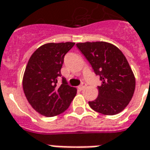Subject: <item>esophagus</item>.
I'll list each match as a JSON object with an SVG mask.
<instances>
[{
	"instance_id": "1",
	"label": "esophagus",
	"mask_w": 150,
	"mask_h": 150,
	"mask_svg": "<svg viewBox=\"0 0 150 150\" xmlns=\"http://www.w3.org/2000/svg\"><path fill=\"white\" fill-rule=\"evenodd\" d=\"M86 87V84L82 83L81 85V86H78V89H79V90H82L83 89H85Z\"/></svg>"
}]
</instances>
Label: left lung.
Returning a JSON list of instances; mask_svg holds the SVG:
<instances>
[{
	"mask_svg": "<svg viewBox=\"0 0 150 150\" xmlns=\"http://www.w3.org/2000/svg\"><path fill=\"white\" fill-rule=\"evenodd\" d=\"M77 47L102 81L98 86V96L89 102L90 107L107 115L120 113L131 101L136 86L126 57L118 47L106 42L79 43Z\"/></svg>",
	"mask_w": 150,
	"mask_h": 150,
	"instance_id": "left-lung-1",
	"label": "left lung"
}]
</instances>
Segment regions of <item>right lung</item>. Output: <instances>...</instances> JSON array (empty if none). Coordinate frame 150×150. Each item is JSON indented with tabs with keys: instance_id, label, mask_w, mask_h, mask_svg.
<instances>
[{
	"instance_id": "obj_1",
	"label": "right lung",
	"mask_w": 150,
	"mask_h": 150,
	"mask_svg": "<svg viewBox=\"0 0 150 150\" xmlns=\"http://www.w3.org/2000/svg\"><path fill=\"white\" fill-rule=\"evenodd\" d=\"M75 43H46L30 56L23 76L22 86L29 103L39 114L52 117L63 113L77 94L62 77L60 85L57 79L62 76L60 69L64 58Z\"/></svg>"
}]
</instances>
